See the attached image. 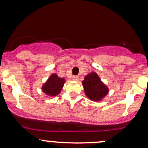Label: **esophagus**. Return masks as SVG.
Segmentation results:
<instances>
[{
    "label": "esophagus",
    "instance_id": "esophagus-1",
    "mask_svg": "<svg viewBox=\"0 0 148 148\" xmlns=\"http://www.w3.org/2000/svg\"><path fill=\"white\" fill-rule=\"evenodd\" d=\"M79 76H73V80L74 81H79Z\"/></svg>",
    "mask_w": 148,
    "mask_h": 148
}]
</instances>
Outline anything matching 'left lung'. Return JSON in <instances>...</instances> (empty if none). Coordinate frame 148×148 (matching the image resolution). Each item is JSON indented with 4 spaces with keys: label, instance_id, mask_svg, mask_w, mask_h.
<instances>
[{
    "label": "left lung",
    "instance_id": "8db88e82",
    "mask_svg": "<svg viewBox=\"0 0 148 148\" xmlns=\"http://www.w3.org/2000/svg\"><path fill=\"white\" fill-rule=\"evenodd\" d=\"M86 95L93 101H100L106 95L108 88L103 84L95 72L86 76L82 82Z\"/></svg>",
    "mask_w": 148,
    "mask_h": 148
}]
</instances>
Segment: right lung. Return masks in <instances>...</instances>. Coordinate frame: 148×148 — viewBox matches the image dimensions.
Wrapping results in <instances>:
<instances>
[{"label":"right lung","mask_w":148,"mask_h":148,"mask_svg":"<svg viewBox=\"0 0 148 148\" xmlns=\"http://www.w3.org/2000/svg\"><path fill=\"white\" fill-rule=\"evenodd\" d=\"M64 82L65 79L58 77L55 74H52L42 86V91L49 96H56L60 92Z\"/></svg>","instance_id":"right-lung-1"}]
</instances>
